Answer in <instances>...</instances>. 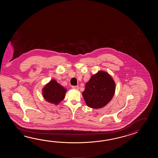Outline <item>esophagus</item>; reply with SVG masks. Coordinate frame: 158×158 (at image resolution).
<instances>
[{
	"instance_id": "esophagus-1",
	"label": "esophagus",
	"mask_w": 158,
	"mask_h": 158,
	"mask_svg": "<svg viewBox=\"0 0 158 158\" xmlns=\"http://www.w3.org/2000/svg\"><path fill=\"white\" fill-rule=\"evenodd\" d=\"M72 89L75 90H78L79 89V87L78 86H72Z\"/></svg>"
}]
</instances>
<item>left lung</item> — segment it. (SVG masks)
Listing matches in <instances>:
<instances>
[{"instance_id": "obj_1", "label": "left lung", "mask_w": 158, "mask_h": 158, "mask_svg": "<svg viewBox=\"0 0 158 158\" xmlns=\"http://www.w3.org/2000/svg\"><path fill=\"white\" fill-rule=\"evenodd\" d=\"M115 84L111 76L99 71L91 76L85 85L82 95L89 107L100 108L105 106L114 95Z\"/></svg>"}]
</instances>
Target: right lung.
I'll return each instance as SVG.
<instances>
[{
	"label": "right lung",
	"instance_id": "right-lung-1",
	"mask_svg": "<svg viewBox=\"0 0 158 158\" xmlns=\"http://www.w3.org/2000/svg\"><path fill=\"white\" fill-rule=\"evenodd\" d=\"M66 91L65 89L52 80L44 87L42 92L46 101L56 105L64 99Z\"/></svg>",
	"mask_w": 158,
	"mask_h": 158
}]
</instances>
